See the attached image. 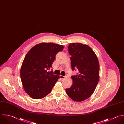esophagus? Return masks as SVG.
I'll return each mask as SVG.
<instances>
[{"label":"esophagus","mask_w":124,"mask_h":124,"mask_svg":"<svg viewBox=\"0 0 124 124\" xmlns=\"http://www.w3.org/2000/svg\"><path fill=\"white\" fill-rule=\"evenodd\" d=\"M59 78H60V79H61V80H63V79H65V78H66V76H63V75H60L59 76Z\"/></svg>","instance_id":"esophagus-1"}]
</instances>
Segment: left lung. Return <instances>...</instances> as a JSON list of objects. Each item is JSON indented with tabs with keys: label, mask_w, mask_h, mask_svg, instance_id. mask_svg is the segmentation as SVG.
<instances>
[{
	"label": "left lung",
	"mask_w": 124,
	"mask_h": 124,
	"mask_svg": "<svg viewBox=\"0 0 124 124\" xmlns=\"http://www.w3.org/2000/svg\"><path fill=\"white\" fill-rule=\"evenodd\" d=\"M71 55V69L77 70L76 75L71 76L73 83L66 89L67 95L76 102L83 101L93 93L99 79V65L97 57L88 45L71 43L68 46Z\"/></svg>",
	"instance_id": "left-lung-1"
}]
</instances>
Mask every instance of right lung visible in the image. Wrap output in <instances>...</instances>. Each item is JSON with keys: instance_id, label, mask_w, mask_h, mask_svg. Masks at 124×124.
<instances>
[{"instance_id": "right-lung-1", "label": "right lung", "mask_w": 124, "mask_h": 124, "mask_svg": "<svg viewBox=\"0 0 124 124\" xmlns=\"http://www.w3.org/2000/svg\"><path fill=\"white\" fill-rule=\"evenodd\" d=\"M63 49V45L42 43L34 46L25 56L20 77L25 92L31 98H42L51 92L59 77L49 70L56 55Z\"/></svg>"}]
</instances>
